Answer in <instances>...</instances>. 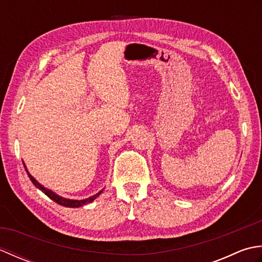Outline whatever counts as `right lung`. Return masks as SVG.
<instances>
[{"label":"right lung","instance_id":"right-lung-1","mask_svg":"<svg viewBox=\"0 0 262 262\" xmlns=\"http://www.w3.org/2000/svg\"><path fill=\"white\" fill-rule=\"evenodd\" d=\"M24 165H25V164H24ZM25 169H26V165H25ZM26 171H27L28 177L30 178V180H31V182L33 183V185H35L38 189H40V190H41L43 193H45L46 196H48L52 200H54L55 203H57V204L60 205V206H64V207H71V208L81 207V206H83V205H85V204H89V203L93 202V200L96 199L100 193H101V191H100V192H98L97 194H94V196H92V197H90V198H88V199H83V200L66 199V198H63V197L58 196V194H56V193H54L52 190H49V189H46L45 187H42V186L40 185V183H38V182L36 181L35 178L31 177V174L29 173V172H28L27 169H26Z\"/></svg>","mask_w":262,"mask_h":262}]
</instances>
